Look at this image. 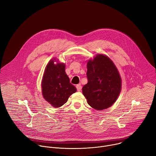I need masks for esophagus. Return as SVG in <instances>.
<instances>
[{
  "label": "esophagus",
  "mask_w": 156,
  "mask_h": 156,
  "mask_svg": "<svg viewBox=\"0 0 156 156\" xmlns=\"http://www.w3.org/2000/svg\"><path fill=\"white\" fill-rule=\"evenodd\" d=\"M76 89H77V91H80L81 90V89H82V86H81V85L80 84H76Z\"/></svg>",
  "instance_id": "esophagus-1"
}]
</instances>
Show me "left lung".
<instances>
[{
    "label": "left lung",
    "mask_w": 156,
    "mask_h": 156,
    "mask_svg": "<svg viewBox=\"0 0 156 156\" xmlns=\"http://www.w3.org/2000/svg\"><path fill=\"white\" fill-rule=\"evenodd\" d=\"M87 83L82 91L87 104L96 110L110 107L117 99L122 80L115 65L107 56L98 54L87 63Z\"/></svg>",
    "instance_id": "1"
}]
</instances>
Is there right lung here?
Returning <instances> with one entry per match:
<instances>
[{
  "label": "right lung",
  "instance_id": "1",
  "mask_svg": "<svg viewBox=\"0 0 156 156\" xmlns=\"http://www.w3.org/2000/svg\"><path fill=\"white\" fill-rule=\"evenodd\" d=\"M54 60H50L46 67L42 80V93L51 105L60 107L76 91V88L70 83L65 72V64L57 63L55 65Z\"/></svg>",
  "mask_w": 156,
  "mask_h": 156
}]
</instances>
